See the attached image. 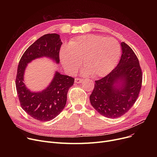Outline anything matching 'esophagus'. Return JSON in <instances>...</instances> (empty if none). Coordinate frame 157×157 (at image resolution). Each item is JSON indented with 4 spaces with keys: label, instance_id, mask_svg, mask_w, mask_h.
<instances>
[{
    "label": "esophagus",
    "instance_id": "esophagus-1",
    "mask_svg": "<svg viewBox=\"0 0 157 157\" xmlns=\"http://www.w3.org/2000/svg\"><path fill=\"white\" fill-rule=\"evenodd\" d=\"M81 81L82 79L80 78H75V79H74V82H75L76 83H80V82Z\"/></svg>",
    "mask_w": 157,
    "mask_h": 157
}]
</instances>
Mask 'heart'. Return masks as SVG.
Returning a JSON list of instances; mask_svg holds the SVG:
<instances>
[{"instance_id":"obj_1","label":"heart","mask_w":157,"mask_h":157,"mask_svg":"<svg viewBox=\"0 0 157 157\" xmlns=\"http://www.w3.org/2000/svg\"><path fill=\"white\" fill-rule=\"evenodd\" d=\"M121 47L117 40L102 36L88 34L72 40L63 46L60 59L65 69L69 73L75 72L81 65L85 69L86 75L102 77L108 74L117 63Z\"/></svg>"}]
</instances>
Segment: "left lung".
Masks as SVG:
<instances>
[{
  "mask_svg": "<svg viewBox=\"0 0 157 157\" xmlns=\"http://www.w3.org/2000/svg\"><path fill=\"white\" fill-rule=\"evenodd\" d=\"M119 63L104 78L95 81L90 96L94 108L102 116L115 118L125 114L133 106L142 84V71L132 48L121 43Z\"/></svg>",
  "mask_w": 157,
  "mask_h": 157,
  "instance_id": "obj_1",
  "label": "left lung"
}]
</instances>
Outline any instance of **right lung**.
<instances>
[{"instance_id":"obj_1","label":"right lung","mask_w":157,"mask_h":157,"mask_svg":"<svg viewBox=\"0 0 157 157\" xmlns=\"http://www.w3.org/2000/svg\"><path fill=\"white\" fill-rule=\"evenodd\" d=\"M60 35L48 34L38 39L25 52L20 60L16 78V88L22 109L36 120L46 121L56 117L65 108L68 90L74 79L56 71L51 83L40 92H31L24 83L25 71L29 63L47 57L60 63L62 46Z\"/></svg>"}]
</instances>
